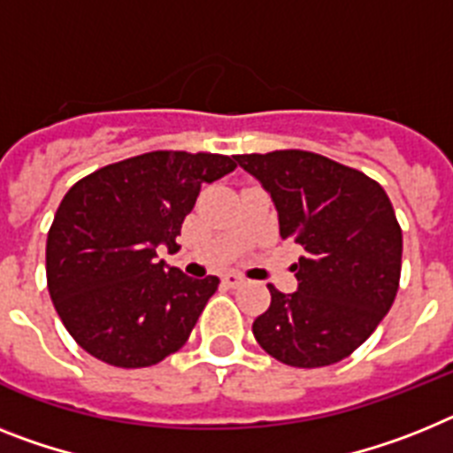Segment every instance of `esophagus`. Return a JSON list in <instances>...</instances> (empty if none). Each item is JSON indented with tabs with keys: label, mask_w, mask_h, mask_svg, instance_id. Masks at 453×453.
<instances>
[{
	"label": "esophagus",
	"mask_w": 453,
	"mask_h": 453,
	"mask_svg": "<svg viewBox=\"0 0 453 453\" xmlns=\"http://www.w3.org/2000/svg\"><path fill=\"white\" fill-rule=\"evenodd\" d=\"M223 283H226L227 288H239V285L244 283V276H242V273H237V272H230V273H226V276H223Z\"/></svg>",
	"instance_id": "esophagus-1"
}]
</instances>
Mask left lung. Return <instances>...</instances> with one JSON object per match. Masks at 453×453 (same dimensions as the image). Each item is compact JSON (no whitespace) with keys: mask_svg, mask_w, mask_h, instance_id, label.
Instances as JSON below:
<instances>
[{"mask_svg":"<svg viewBox=\"0 0 453 453\" xmlns=\"http://www.w3.org/2000/svg\"><path fill=\"white\" fill-rule=\"evenodd\" d=\"M279 211V230L302 249L297 292L273 285L253 336L273 359L318 368L349 357L389 313L401 280L403 234L375 180L302 150L242 154Z\"/></svg>","mask_w":453,"mask_h":453,"instance_id":"left-lung-1","label":"left lung"}]
</instances>
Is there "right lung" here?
<instances>
[{"label": "right lung", "instance_id": "right-lung-1", "mask_svg": "<svg viewBox=\"0 0 453 453\" xmlns=\"http://www.w3.org/2000/svg\"><path fill=\"white\" fill-rule=\"evenodd\" d=\"M234 168V156L150 151L68 188L48 233L45 273L80 348L110 366L144 368L188 341L219 279H191L156 249H180L200 186Z\"/></svg>", "mask_w": 453, "mask_h": 453}]
</instances>
